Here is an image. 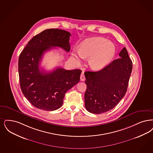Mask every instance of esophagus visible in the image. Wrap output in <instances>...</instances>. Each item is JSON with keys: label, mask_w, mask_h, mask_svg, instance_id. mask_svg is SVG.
Instances as JSON below:
<instances>
[{"label": "esophagus", "mask_w": 153, "mask_h": 153, "mask_svg": "<svg viewBox=\"0 0 153 153\" xmlns=\"http://www.w3.org/2000/svg\"><path fill=\"white\" fill-rule=\"evenodd\" d=\"M80 79H81V81H85V76H84V73H82V74H81V75H80Z\"/></svg>", "instance_id": "1"}]
</instances>
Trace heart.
<instances>
[{
	"mask_svg": "<svg viewBox=\"0 0 153 153\" xmlns=\"http://www.w3.org/2000/svg\"><path fill=\"white\" fill-rule=\"evenodd\" d=\"M116 52L114 45L103 37H92L82 42L79 50L74 51L72 56L78 64L89 57L88 64L94 69L106 66L113 59Z\"/></svg>",
	"mask_w": 153,
	"mask_h": 153,
	"instance_id": "obj_1",
	"label": "heart"
}]
</instances>
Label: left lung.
<instances>
[{"label": "left lung", "instance_id": "left-lung-1", "mask_svg": "<svg viewBox=\"0 0 153 153\" xmlns=\"http://www.w3.org/2000/svg\"><path fill=\"white\" fill-rule=\"evenodd\" d=\"M119 56L101 70L84 73L85 106L89 112L101 114L111 110L125 95L133 65L125 47Z\"/></svg>", "mask_w": 153, "mask_h": 153}]
</instances>
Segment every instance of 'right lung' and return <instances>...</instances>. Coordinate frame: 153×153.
Masks as SVG:
<instances>
[{
    "label": "right lung",
    "instance_id": "1",
    "mask_svg": "<svg viewBox=\"0 0 153 153\" xmlns=\"http://www.w3.org/2000/svg\"><path fill=\"white\" fill-rule=\"evenodd\" d=\"M68 31L45 30L32 37L19 57L18 71L22 92L33 106L42 110L59 109L68 91L77 84L80 69L71 71L62 68L46 72L39 65L44 52L55 47L65 51L71 49Z\"/></svg>",
    "mask_w": 153,
    "mask_h": 153
}]
</instances>
